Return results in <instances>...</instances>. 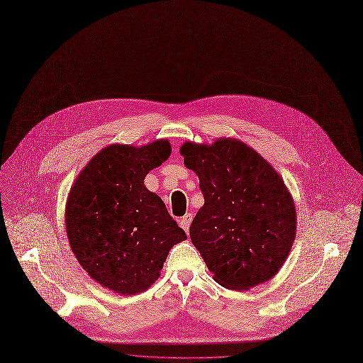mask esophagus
<instances>
[{
	"label": "esophagus",
	"mask_w": 363,
	"mask_h": 363,
	"mask_svg": "<svg viewBox=\"0 0 363 363\" xmlns=\"http://www.w3.org/2000/svg\"><path fill=\"white\" fill-rule=\"evenodd\" d=\"M192 214L191 213H186L184 217H181V220H179V225L185 230V232H188V228H189V225H191V221H192Z\"/></svg>",
	"instance_id": "34e87169"
}]
</instances>
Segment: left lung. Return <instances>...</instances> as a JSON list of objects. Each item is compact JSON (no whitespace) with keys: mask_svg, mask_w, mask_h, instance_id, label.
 <instances>
[{"mask_svg":"<svg viewBox=\"0 0 363 363\" xmlns=\"http://www.w3.org/2000/svg\"><path fill=\"white\" fill-rule=\"evenodd\" d=\"M184 164L200 178L204 206L189 236L213 279L246 291L274 278L296 236V211L282 177L239 139L185 142Z\"/></svg>","mask_w":363,"mask_h":363,"instance_id":"left-lung-1","label":"left lung"}]
</instances>
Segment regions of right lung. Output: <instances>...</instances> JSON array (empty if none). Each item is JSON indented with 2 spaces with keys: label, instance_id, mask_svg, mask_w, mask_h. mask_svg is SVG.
Masks as SVG:
<instances>
[{
  "label": "right lung",
  "instance_id": "1",
  "mask_svg": "<svg viewBox=\"0 0 363 363\" xmlns=\"http://www.w3.org/2000/svg\"><path fill=\"white\" fill-rule=\"evenodd\" d=\"M167 139L114 143L77 177L65 206L69 246L86 274L120 295L146 291L174 245L186 235L160 196L145 186L149 171L171 156Z\"/></svg>",
  "mask_w": 363,
  "mask_h": 363
}]
</instances>
